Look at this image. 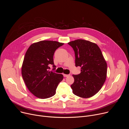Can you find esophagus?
Instances as JSON below:
<instances>
[{
    "instance_id": "1",
    "label": "esophagus",
    "mask_w": 129,
    "mask_h": 129,
    "mask_svg": "<svg viewBox=\"0 0 129 129\" xmlns=\"http://www.w3.org/2000/svg\"><path fill=\"white\" fill-rule=\"evenodd\" d=\"M63 76L65 77H69L70 76V75H69V74H63Z\"/></svg>"
}]
</instances>
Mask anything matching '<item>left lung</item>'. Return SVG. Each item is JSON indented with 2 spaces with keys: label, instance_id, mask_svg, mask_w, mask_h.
<instances>
[{
  "label": "left lung",
  "instance_id": "left-lung-1",
  "mask_svg": "<svg viewBox=\"0 0 129 129\" xmlns=\"http://www.w3.org/2000/svg\"><path fill=\"white\" fill-rule=\"evenodd\" d=\"M68 44L75 52V66L81 67L79 74L73 75V92L80 97L90 98L100 90L105 82L107 72L106 61L95 43L78 39Z\"/></svg>",
  "mask_w": 129,
  "mask_h": 129
}]
</instances>
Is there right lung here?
Masks as SVG:
<instances>
[{"label":"right lung","instance_id":"add662e5","mask_svg":"<svg viewBox=\"0 0 129 129\" xmlns=\"http://www.w3.org/2000/svg\"><path fill=\"white\" fill-rule=\"evenodd\" d=\"M63 44L53 41H41L31 44L25 53L21 69L22 76L29 90L39 98L53 96L58 84L63 79L62 74L49 71L51 65L53 70L55 69L54 54Z\"/></svg>","mask_w":129,"mask_h":129}]
</instances>
